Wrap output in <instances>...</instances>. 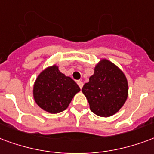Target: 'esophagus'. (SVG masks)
Segmentation results:
<instances>
[{
    "label": "esophagus",
    "instance_id": "34e87169",
    "mask_svg": "<svg viewBox=\"0 0 154 154\" xmlns=\"http://www.w3.org/2000/svg\"><path fill=\"white\" fill-rule=\"evenodd\" d=\"M77 84H78L79 87V88H83V85H84V83H83V82L80 81V80H78V81H77Z\"/></svg>",
    "mask_w": 154,
    "mask_h": 154
}]
</instances>
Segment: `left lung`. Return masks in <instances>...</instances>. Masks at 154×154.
Listing matches in <instances>:
<instances>
[{
	"instance_id": "8db88e82",
	"label": "left lung",
	"mask_w": 154,
	"mask_h": 154,
	"mask_svg": "<svg viewBox=\"0 0 154 154\" xmlns=\"http://www.w3.org/2000/svg\"><path fill=\"white\" fill-rule=\"evenodd\" d=\"M126 77L115 64L103 59L94 68V74L82 88L90 110L96 115L108 117L124 105L128 97Z\"/></svg>"
}]
</instances>
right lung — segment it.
<instances>
[{
    "mask_svg": "<svg viewBox=\"0 0 154 154\" xmlns=\"http://www.w3.org/2000/svg\"><path fill=\"white\" fill-rule=\"evenodd\" d=\"M80 88L72 79L54 65L42 70L33 85V97L42 109L49 113L66 110Z\"/></svg>",
    "mask_w": 154,
    "mask_h": 154,
    "instance_id": "add662e5",
    "label": "right lung"
}]
</instances>
